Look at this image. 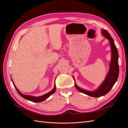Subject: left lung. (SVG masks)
Listing matches in <instances>:
<instances>
[{
	"label": "left lung",
	"mask_w": 128,
	"mask_h": 128,
	"mask_svg": "<svg viewBox=\"0 0 128 128\" xmlns=\"http://www.w3.org/2000/svg\"><path fill=\"white\" fill-rule=\"evenodd\" d=\"M102 34L109 40L112 50V59L110 63V69L105 80L97 90L92 92L83 90L75 84V86L77 90L92 97H100L107 94L116 82L119 74V65L118 62V49L114 44V40L106 30H102Z\"/></svg>",
	"instance_id": "1"
}]
</instances>
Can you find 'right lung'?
I'll use <instances>...</instances> for the list:
<instances>
[{
	"mask_svg": "<svg viewBox=\"0 0 128 128\" xmlns=\"http://www.w3.org/2000/svg\"><path fill=\"white\" fill-rule=\"evenodd\" d=\"M12 82L13 83V85H14V86L15 89H16V91L18 93V94H20L22 96V97H23V98L26 99V100H30V101H31V102H43L44 100H46V99H48L51 94H54V92L56 91V84H54V87L52 91H51L50 92H49L48 93V94H46L44 95H42V96H37V97H36V96H29V95H24V94H22L18 90V89L16 88V86H15V85H14V84L13 82V80H12Z\"/></svg>",
	"mask_w": 128,
	"mask_h": 128,
	"instance_id": "obj_1",
	"label": "right lung"
}]
</instances>
